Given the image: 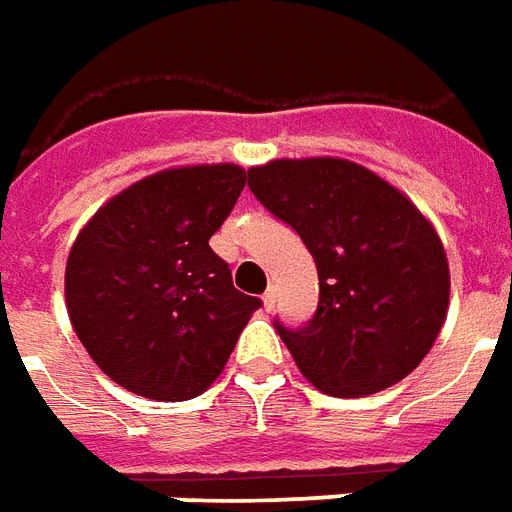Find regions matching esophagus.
<instances>
[{"instance_id": "esophagus-1", "label": "esophagus", "mask_w": 512, "mask_h": 512, "mask_svg": "<svg viewBox=\"0 0 512 512\" xmlns=\"http://www.w3.org/2000/svg\"><path fill=\"white\" fill-rule=\"evenodd\" d=\"M274 304H277V290L268 288L266 293H263V307H266V310H274Z\"/></svg>"}]
</instances>
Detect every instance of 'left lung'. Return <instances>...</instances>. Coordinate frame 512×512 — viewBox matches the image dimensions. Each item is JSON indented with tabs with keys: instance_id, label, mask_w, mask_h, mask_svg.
<instances>
[{
	"instance_id": "obj_1",
	"label": "left lung",
	"mask_w": 512,
	"mask_h": 512,
	"mask_svg": "<svg viewBox=\"0 0 512 512\" xmlns=\"http://www.w3.org/2000/svg\"><path fill=\"white\" fill-rule=\"evenodd\" d=\"M263 208L290 224L318 268V310L282 343L315 389L376 395L425 359L450 304L433 224L376 172L345 158H277L249 169Z\"/></svg>"
}]
</instances>
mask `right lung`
<instances>
[{
  "label": "right lung",
  "mask_w": 512,
  "mask_h": 512,
  "mask_svg": "<svg viewBox=\"0 0 512 512\" xmlns=\"http://www.w3.org/2000/svg\"><path fill=\"white\" fill-rule=\"evenodd\" d=\"M244 186L235 164L164 169L98 208L73 241V332L128 392L172 403L202 395L260 307L208 246Z\"/></svg>",
  "instance_id": "obj_1"
}]
</instances>
